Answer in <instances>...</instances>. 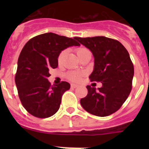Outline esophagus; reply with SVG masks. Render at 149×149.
Masks as SVG:
<instances>
[{
	"instance_id": "obj_1",
	"label": "esophagus",
	"mask_w": 149,
	"mask_h": 149,
	"mask_svg": "<svg viewBox=\"0 0 149 149\" xmlns=\"http://www.w3.org/2000/svg\"><path fill=\"white\" fill-rule=\"evenodd\" d=\"M77 86H78V85H77V84H71V87L72 88H77Z\"/></svg>"
}]
</instances>
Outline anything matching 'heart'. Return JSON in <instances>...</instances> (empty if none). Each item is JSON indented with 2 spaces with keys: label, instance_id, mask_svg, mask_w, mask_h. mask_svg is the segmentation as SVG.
Listing matches in <instances>:
<instances>
[{
  "label": "heart",
  "instance_id": "obj_1",
  "mask_svg": "<svg viewBox=\"0 0 149 149\" xmlns=\"http://www.w3.org/2000/svg\"><path fill=\"white\" fill-rule=\"evenodd\" d=\"M89 50L86 48H79L76 50V53H77V56L80 58L83 54H84L85 52L88 51ZM65 54H66V51L64 50V51H62L60 53L58 56V58H57V61L59 63H61L63 61L64 58H65ZM83 75V72H70L68 74V78L72 80V81H78L81 80V77Z\"/></svg>",
  "mask_w": 149,
  "mask_h": 149
}]
</instances>
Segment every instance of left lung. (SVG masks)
Returning <instances> with one entry per match:
<instances>
[{"label":"left lung","mask_w":149,"mask_h":149,"mask_svg":"<svg viewBox=\"0 0 149 149\" xmlns=\"http://www.w3.org/2000/svg\"><path fill=\"white\" fill-rule=\"evenodd\" d=\"M89 48L94 56L92 82L102 83L96 90L87 86L88 94L81 99L85 110L98 116H107L120 108L132 89L134 74L130 55L119 41L105 36L74 37Z\"/></svg>","instance_id":"left-lung-1"}]
</instances>
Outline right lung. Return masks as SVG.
<instances>
[{
	"label": "right lung",
	"mask_w": 149,
	"mask_h": 149,
	"mask_svg": "<svg viewBox=\"0 0 149 149\" xmlns=\"http://www.w3.org/2000/svg\"><path fill=\"white\" fill-rule=\"evenodd\" d=\"M73 45H80L74 38L47 33L30 39L22 48L15 81L22 105L33 116L48 118L60 108L62 96L70 84L62 81L51 86L49 70L58 66L60 52Z\"/></svg>",
	"instance_id": "right-lung-1"
}]
</instances>
